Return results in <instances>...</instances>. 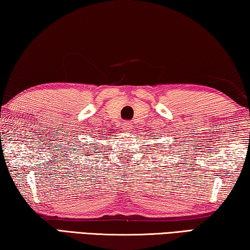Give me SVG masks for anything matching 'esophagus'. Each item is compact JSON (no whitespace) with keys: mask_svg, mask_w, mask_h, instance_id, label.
Returning a JSON list of instances; mask_svg holds the SVG:
<instances>
[{"mask_svg":"<svg viewBox=\"0 0 250 250\" xmlns=\"http://www.w3.org/2000/svg\"><path fill=\"white\" fill-rule=\"evenodd\" d=\"M132 128H133V126H132V124H130L129 122H125L124 124H123V129H124L125 132H130V130H132Z\"/></svg>","mask_w":250,"mask_h":250,"instance_id":"esophagus-1","label":"esophagus"}]
</instances>
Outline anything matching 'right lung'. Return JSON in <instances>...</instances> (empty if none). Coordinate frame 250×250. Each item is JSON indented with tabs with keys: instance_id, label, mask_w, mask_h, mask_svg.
Instances as JSON below:
<instances>
[{
	"instance_id": "1",
	"label": "right lung",
	"mask_w": 250,
	"mask_h": 250,
	"mask_svg": "<svg viewBox=\"0 0 250 250\" xmlns=\"http://www.w3.org/2000/svg\"><path fill=\"white\" fill-rule=\"evenodd\" d=\"M93 145H94V143H93ZM92 148H93V147H92ZM93 153L94 152H91V149H88L87 153H85V156H91V155H93Z\"/></svg>"
}]
</instances>
